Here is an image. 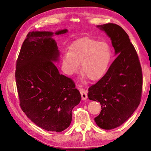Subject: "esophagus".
<instances>
[{
	"label": "esophagus",
	"mask_w": 151,
	"mask_h": 151,
	"mask_svg": "<svg viewBox=\"0 0 151 151\" xmlns=\"http://www.w3.org/2000/svg\"><path fill=\"white\" fill-rule=\"evenodd\" d=\"M80 92H81V94L82 96V100H86L88 98V95H87V91H86L84 89H80Z\"/></svg>",
	"instance_id": "obj_1"
}]
</instances>
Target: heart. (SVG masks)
Instances as JSON below:
<instances>
[{
  "mask_svg": "<svg viewBox=\"0 0 151 151\" xmlns=\"http://www.w3.org/2000/svg\"><path fill=\"white\" fill-rule=\"evenodd\" d=\"M113 51L108 43L88 37L78 39L70 45L69 52L64 53L63 65L67 74L78 72L81 63L83 76L91 81L101 78L109 68Z\"/></svg>",
  "mask_w": 151,
  "mask_h": 151,
  "instance_id": "1",
  "label": "heart"
}]
</instances>
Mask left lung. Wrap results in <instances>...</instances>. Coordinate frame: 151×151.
<instances>
[{"label":"left lung","mask_w":151,"mask_h":151,"mask_svg":"<svg viewBox=\"0 0 151 151\" xmlns=\"http://www.w3.org/2000/svg\"><path fill=\"white\" fill-rule=\"evenodd\" d=\"M110 38L117 57L100 81L88 89L89 100L99 102L101 113L95 118L99 127L111 130L121 126L140 103L143 76L136 50L120 26H97Z\"/></svg>","instance_id":"obj_1"}]
</instances>
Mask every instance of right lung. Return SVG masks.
I'll return each instance as SVG.
<instances>
[{"label": "right lung", "instance_id": "obj_1", "mask_svg": "<svg viewBox=\"0 0 151 151\" xmlns=\"http://www.w3.org/2000/svg\"><path fill=\"white\" fill-rule=\"evenodd\" d=\"M67 32H29L16 63V84L22 110L38 127L52 132H62L69 127L73 109L81 100L75 83L60 75L54 63L58 61L60 52L52 37Z\"/></svg>", "mask_w": 151, "mask_h": 151}]
</instances>
